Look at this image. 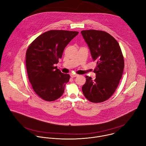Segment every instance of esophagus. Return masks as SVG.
<instances>
[{"label": "esophagus", "instance_id": "esophagus-1", "mask_svg": "<svg viewBox=\"0 0 146 146\" xmlns=\"http://www.w3.org/2000/svg\"><path fill=\"white\" fill-rule=\"evenodd\" d=\"M78 76V74H71L70 75V76H71V78H75V77H76V76Z\"/></svg>", "mask_w": 146, "mask_h": 146}]
</instances>
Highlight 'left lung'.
Listing matches in <instances>:
<instances>
[{"mask_svg": "<svg viewBox=\"0 0 146 146\" xmlns=\"http://www.w3.org/2000/svg\"><path fill=\"white\" fill-rule=\"evenodd\" d=\"M81 33L87 43L93 61L96 78L86 76L82 87L85 97L93 103L109 99L117 89L124 68V57L117 40L108 33L100 30H83Z\"/></svg>", "mask_w": 146, "mask_h": 146, "instance_id": "obj_1", "label": "left lung"}]
</instances>
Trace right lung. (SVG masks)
Here are the masks:
<instances>
[{"label": "right lung", "instance_id": "obj_1", "mask_svg": "<svg viewBox=\"0 0 146 146\" xmlns=\"http://www.w3.org/2000/svg\"><path fill=\"white\" fill-rule=\"evenodd\" d=\"M78 34V31L49 30L29 46L26 53L28 78L34 91L42 100L53 101L62 96L70 76L62 73L55 64L62 58L64 48Z\"/></svg>", "mask_w": 146, "mask_h": 146}]
</instances>
